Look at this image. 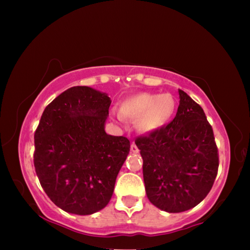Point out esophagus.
<instances>
[{
	"mask_svg": "<svg viewBox=\"0 0 250 250\" xmlns=\"http://www.w3.org/2000/svg\"><path fill=\"white\" fill-rule=\"evenodd\" d=\"M130 150H131V152H132V153H138V152H139L138 146H135V143H134V142L132 143V145H131V146H130Z\"/></svg>",
	"mask_w": 250,
	"mask_h": 250,
	"instance_id": "1",
	"label": "esophagus"
}]
</instances>
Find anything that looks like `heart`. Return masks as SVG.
I'll return each mask as SVG.
<instances>
[{
    "label": "heart",
    "mask_w": 250,
    "mask_h": 250,
    "mask_svg": "<svg viewBox=\"0 0 250 250\" xmlns=\"http://www.w3.org/2000/svg\"><path fill=\"white\" fill-rule=\"evenodd\" d=\"M176 108V100L171 94L142 92L120 104L122 118L135 120V126L143 133L153 132L166 125Z\"/></svg>",
    "instance_id": "1"
}]
</instances>
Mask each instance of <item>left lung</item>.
<instances>
[{"mask_svg":"<svg viewBox=\"0 0 250 250\" xmlns=\"http://www.w3.org/2000/svg\"><path fill=\"white\" fill-rule=\"evenodd\" d=\"M170 124L140 135L143 180L152 204L168 213L193 208L211 189L218 171V149L204 110L183 90Z\"/></svg>","mask_w":250,"mask_h":250,"instance_id":"left-lung-1","label":"left lung"}]
</instances>
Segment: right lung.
<instances>
[{"label": "right lung", "instance_id": "add662e5", "mask_svg": "<svg viewBox=\"0 0 250 250\" xmlns=\"http://www.w3.org/2000/svg\"><path fill=\"white\" fill-rule=\"evenodd\" d=\"M109 97L76 86L45 108L34 133V167L42 188L67 213L90 215L112 196L130 151L125 137L104 131Z\"/></svg>", "mask_w": 250, "mask_h": 250}]
</instances>
